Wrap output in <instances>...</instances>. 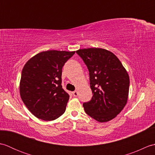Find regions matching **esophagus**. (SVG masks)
I'll return each instance as SVG.
<instances>
[{
	"label": "esophagus",
	"instance_id": "34e87169",
	"mask_svg": "<svg viewBox=\"0 0 155 155\" xmlns=\"http://www.w3.org/2000/svg\"><path fill=\"white\" fill-rule=\"evenodd\" d=\"M72 94H73L74 97H77L78 94V93L77 91H74L72 92Z\"/></svg>",
	"mask_w": 155,
	"mask_h": 155
}]
</instances>
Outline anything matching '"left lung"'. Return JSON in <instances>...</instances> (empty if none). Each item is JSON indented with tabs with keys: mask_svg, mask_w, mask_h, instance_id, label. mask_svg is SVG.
<instances>
[{
	"mask_svg": "<svg viewBox=\"0 0 155 155\" xmlns=\"http://www.w3.org/2000/svg\"><path fill=\"white\" fill-rule=\"evenodd\" d=\"M76 52L87 66L93 93L91 100L83 103L85 112L100 123L113 119L127 103L130 79L127 70L106 49L88 48Z\"/></svg>",
	"mask_w": 155,
	"mask_h": 155,
	"instance_id": "left-lung-1",
	"label": "left lung"
}]
</instances>
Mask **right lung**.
I'll use <instances>...</instances> for the list:
<instances>
[{
	"instance_id": "1",
	"label": "right lung",
	"mask_w": 155,
	"mask_h": 155,
	"mask_svg": "<svg viewBox=\"0 0 155 155\" xmlns=\"http://www.w3.org/2000/svg\"><path fill=\"white\" fill-rule=\"evenodd\" d=\"M74 53L75 51H42L25 64L20 81V94L36 117L51 121L65 112L69 95L62 87V68Z\"/></svg>"
}]
</instances>
